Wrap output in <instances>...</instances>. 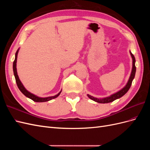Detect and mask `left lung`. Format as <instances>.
Listing matches in <instances>:
<instances>
[{
  "instance_id": "left-lung-1",
  "label": "left lung",
  "mask_w": 150,
  "mask_h": 150,
  "mask_svg": "<svg viewBox=\"0 0 150 150\" xmlns=\"http://www.w3.org/2000/svg\"><path fill=\"white\" fill-rule=\"evenodd\" d=\"M130 53V55L132 57V60H133V64H132V70H131V74L129 78V79L128 81V82H127L126 84L124 86L123 88H122L121 89H120L118 91L114 93V94H112L110 96H109L108 97H105V98H95L94 96H91L89 94H87L88 97L91 99V100L98 103H111L114 101L115 100L117 99H119L120 98H121L122 96H123L128 91V90L129 89L131 84H132L133 82V80L134 78V76H135V73H136V66H135V57L134 56L133 54L131 53V51H129Z\"/></svg>"
}]
</instances>
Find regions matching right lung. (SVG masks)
Wrapping results in <instances>:
<instances>
[{
    "mask_svg": "<svg viewBox=\"0 0 150 150\" xmlns=\"http://www.w3.org/2000/svg\"><path fill=\"white\" fill-rule=\"evenodd\" d=\"M20 48H19L17 49V51L16 52L15 54V60L13 62V74H14L15 76V79H16V83L17 85L18 88L19 89V90L21 91V93L23 94L24 96H25L27 98H28L32 100L35 101V102H38V103H42V102H46V101H49L51 99H53L54 98H56L57 97H58L59 96V94H61L62 89L61 91L59 93L55 95V96H49V97H45V98H42V97H39L36 96V95L31 93L30 92H29V91L25 89V88L23 84L22 83V82L21 81L19 76L17 74V55H18V52H19Z\"/></svg>",
    "mask_w": 150,
    "mask_h": 150,
    "instance_id": "obj_1",
    "label": "right lung"
}]
</instances>
